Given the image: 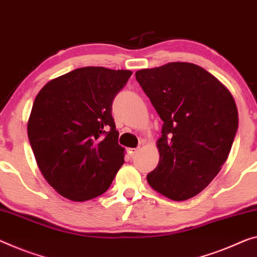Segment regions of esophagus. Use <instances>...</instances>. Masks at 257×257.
<instances>
[{
	"instance_id": "34e87169",
	"label": "esophagus",
	"mask_w": 257,
	"mask_h": 257,
	"mask_svg": "<svg viewBox=\"0 0 257 257\" xmlns=\"http://www.w3.org/2000/svg\"><path fill=\"white\" fill-rule=\"evenodd\" d=\"M140 151V147H137V148H130L128 149V154L131 156H133V155H136V154Z\"/></svg>"
}]
</instances>
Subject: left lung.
I'll list each match as a JSON object with an SVG mask.
<instances>
[{
	"label": "left lung",
	"instance_id": "left-lung-1",
	"mask_svg": "<svg viewBox=\"0 0 257 257\" xmlns=\"http://www.w3.org/2000/svg\"><path fill=\"white\" fill-rule=\"evenodd\" d=\"M163 120L160 162L148 184L184 201L199 194L219 172L238 131V110L228 89L204 69L173 62L136 72Z\"/></svg>",
	"mask_w": 257,
	"mask_h": 257
}]
</instances>
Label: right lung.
<instances>
[{"label":"right lung","mask_w":257,"mask_h":257,"mask_svg":"<svg viewBox=\"0 0 257 257\" xmlns=\"http://www.w3.org/2000/svg\"><path fill=\"white\" fill-rule=\"evenodd\" d=\"M128 70L87 66L43 86L27 125L41 173L62 196L87 201L103 194L124 164L112 101Z\"/></svg>","instance_id":"right-lung-1"}]
</instances>
